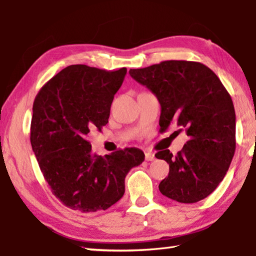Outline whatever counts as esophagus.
<instances>
[{
    "mask_svg": "<svg viewBox=\"0 0 256 256\" xmlns=\"http://www.w3.org/2000/svg\"><path fill=\"white\" fill-rule=\"evenodd\" d=\"M146 161L154 160V153H152V152H146Z\"/></svg>",
    "mask_w": 256,
    "mask_h": 256,
    "instance_id": "obj_1",
    "label": "esophagus"
}]
</instances>
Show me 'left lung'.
<instances>
[{
    "mask_svg": "<svg viewBox=\"0 0 256 256\" xmlns=\"http://www.w3.org/2000/svg\"><path fill=\"white\" fill-rule=\"evenodd\" d=\"M130 75L148 87L161 105L160 128L184 130L188 141L174 156L169 150L156 153L169 164V174L161 181L164 196L184 204L209 196L222 182L233 159L236 118L233 100L210 68L197 62L166 60Z\"/></svg>",
    "mask_w": 256,
    "mask_h": 256,
    "instance_id": "obj_1",
    "label": "left lung"
}]
</instances>
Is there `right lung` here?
Here are the masks:
<instances>
[{"label":"right lung","mask_w":256,"mask_h":256,"mask_svg":"<svg viewBox=\"0 0 256 256\" xmlns=\"http://www.w3.org/2000/svg\"><path fill=\"white\" fill-rule=\"evenodd\" d=\"M126 72L72 64L46 82L34 98L32 150L51 192L77 212L106 210L118 202L128 172L144 161L136 148L97 156L88 141L90 130L102 131L108 123Z\"/></svg>","instance_id":"right-lung-1"}]
</instances>
